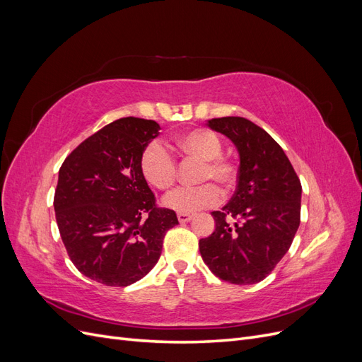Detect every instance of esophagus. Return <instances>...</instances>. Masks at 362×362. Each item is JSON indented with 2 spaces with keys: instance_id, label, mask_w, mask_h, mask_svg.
Listing matches in <instances>:
<instances>
[{
  "instance_id": "34e87169",
  "label": "esophagus",
  "mask_w": 362,
  "mask_h": 362,
  "mask_svg": "<svg viewBox=\"0 0 362 362\" xmlns=\"http://www.w3.org/2000/svg\"><path fill=\"white\" fill-rule=\"evenodd\" d=\"M178 221H180V223H187V222L192 221V214L178 213Z\"/></svg>"
}]
</instances>
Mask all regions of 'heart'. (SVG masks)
Masks as SVG:
<instances>
[{"instance_id":"b5f03b06","label":"heart","mask_w":362,"mask_h":362,"mask_svg":"<svg viewBox=\"0 0 362 362\" xmlns=\"http://www.w3.org/2000/svg\"><path fill=\"white\" fill-rule=\"evenodd\" d=\"M175 146L185 157L204 161L198 181L205 184L172 192L164 198V206L178 213H194L216 205L221 199V193L214 183L225 193L234 187L237 181V164L231 158L222 156L223 144L213 131L205 128L190 129L175 139ZM139 164L141 175L152 187L169 190L177 181V161L158 141H152L144 149Z\"/></svg>"}]
</instances>
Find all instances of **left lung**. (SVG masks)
I'll return each mask as SVG.
<instances>
[{
	"mask_svg": "<svg viewBox=\"0 0 362 362\" xmlns=\"http://www.w3.org/2000/svg\"><path fill=\"white\" fill-rule=\"evenodd\" d=\"M235 145L240 156L235 193L216 229L199 240L201 257L217 278L237 286L264 279L287 254L300 223L302 185L273 137L238 116L208 120Z\"/></svg>",
	"mask_w": 362,
	"mask_h": 362,
	"instance_id": "1",
	"label": "left lung"
}]
</instances>
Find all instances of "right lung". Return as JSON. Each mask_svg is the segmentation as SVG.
<instances>
[{
    "label": "right lung",
    "instance_id": "add662e5",
    "mask_svg": "<svg viewBox=\"0 0 362 362\" xmlns=\"http://www.w3.org/2000/svg\"><path fill=\"white\" fill-rule=\"evenodd\" d=\"M156 120L122 117L87 137L63 161L54 194L56 221L74 266L108 287H127L157 264L163 238L178 225L160 208L140 172L158 136Z\"/></svg>",
    "mask_w": 362,
    "mask_h": 362
}]
</instances>
